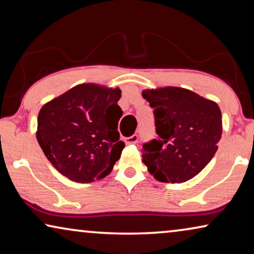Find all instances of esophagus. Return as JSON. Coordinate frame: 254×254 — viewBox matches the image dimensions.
Listing matches in <instances>:
<instances>
[{
  "label": "esophagus",
  "instance_id": "34e87169",
  "mask_svg": "<svg viewBox=\"0 0 254 254\" xmlns=\"http://www.w3.org/2000/svg\"><path fill=\"white\" fill-rule=\"evenodd\" d=\"M137 141H138V135L137 134H133V135H131V137L126 138V142L128 143V145H131V143H137Z\"/></svg>",
  "mask_w": 254,
  "mask_h": 254
}]
</instances>
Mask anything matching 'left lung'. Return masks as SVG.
<instances>
[{
	"label": "left lung",
	"mask_w": 254,
	"mask_h": 254,
	"mask_svg": "<svg viewBox=\"0 0 254 254\" xmlns=\"http://www.w3.org/2000/svg\"><path fill=\"white\" fill-rule=\"evenodd\" d=\"M154 108L157 138L142 145V161L161 183L180 184L197 176L214 156L222 134L221 112L190 90H143Z\"/></svg>",
	"instance_id": "left-lung-1"
}]
</instances>
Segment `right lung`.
I'll list each match as a JSON object with an SVG mask.
<instances>
[{
    "mask_svg": "<svg viewBox=\"0 0 254 254\" xmlns=\"http://www.w3.org/2000/svg\"><path fill=\"white\" fill-rule=\"evenodd\" d=\"M121 93L119 88L83 83L41 108L37 141L63 176L92 183L111 173L126 147L117 131Z\"/></svg>",
    "mask_w": 254,
    "mask_h": 254,
    "instance_id": "1",
    "label": "right lung"
}]
</instances>
